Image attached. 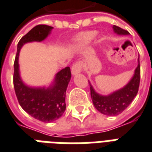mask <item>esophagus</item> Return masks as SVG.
I'll list each match as a JSON object with an SVG mask.
<instances>
[{
    "label": "esophagus",
    "mask_w": 152,
    "mask_h": 152,
    "mask_svg": "<svg viewBox=\"0 0 152 152\" xmlns=\"http://www.w3.org/2000/svg\"><path fill=\"white\" fill-rule=\"evenodd\" d=\"M82 69H83V64H82V62L81 61L75 62L71 68L72 75H77V74H79L80 72H82Z\"/></svg>",
    "instance_id": "obj_1"
}]
</instances>
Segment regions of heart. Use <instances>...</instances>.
I'll list each match as a JSON object with an SVG mask.
<instances>
[{
	"instance_id": "b5f03b06",
	"label": "heart",
	"mask_w": 152,
	"mask_h": 152,
	"mask_svg": "<svg viewBox=\"0 0 152 152\" xmlns=\"http://www.w3.org/2000/svg\"><path fill=\"white\" fill-rule=\"evenodd\" d=\"M96 32L94 31H86L83 32L79 35H77L75 38L76 44L79 46H85L90 44L96 37Z\"/></svg>"
}]
</instances>
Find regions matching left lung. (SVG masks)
<instances>
[{"mask_svg":"<svg viewBox=\"0 0 152 152\" xmlns=\"http://www.w3.org/2000/svg\"><path fill=\"white\" fill-rule=\"evenodd\" d=\"M115 34L118 35H128L129 32L118 26H113ZM138 66L134 70V76L124 88L113 92L109 95H101L94 90L90 83L91 95L92 102L99 112L105 115L115 116L123 112L133 99L136 96L140 83V58H138Z\"/></svg>","mask_w":152,"mask_h":152,"instance_id":"left-lung-1","label":"left lung"}]
</instances>
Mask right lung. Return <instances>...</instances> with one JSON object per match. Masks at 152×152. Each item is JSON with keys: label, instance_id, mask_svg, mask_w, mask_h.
I'll list each match as a JSON object with an SVG mask.
<instances>
[{"label": "right lung", "instance_id": "1", "mask_svg": "<svg viewBox=\"0 0 152 152\" xmlns=\"http://www.w3.org/2000/svg\"><path fill=\"white\" fill-rule=\"evenodd\" d=\"M52 26L38 25L21 37L18 44L14 61L13 86L19 104L26 112L37 120L50 123L58 119L66 110V92L71 72L66 67L55 75L53 84L49 87H30L21 80L19 72V52L27 42H42L52 30Z\"/></svg>", "mask_w": 152, "mask_h": 152}]
</instances>
